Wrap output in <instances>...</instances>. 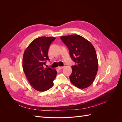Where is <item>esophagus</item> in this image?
<instances>
[{
    "label": "esophagus",
    "instance_id": "1",
    "mask_svg": "<svg viewBox=\"0 0 122 122\" xmlns=\"http://www.w3.org/2000/svg\"><path fill=\"white\" fill-rule=\"evenodd\" d=\"M58 69L59 70H61V69H62L64 68V67H58Z\"/></svg>",
    "mask_w": 122,
    "mask_h": 122
}]
</instances>
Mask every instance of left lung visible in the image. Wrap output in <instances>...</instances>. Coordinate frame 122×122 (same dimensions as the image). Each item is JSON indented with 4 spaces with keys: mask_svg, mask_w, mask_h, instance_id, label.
<instances>
[{
    "mask_svg": "<svg viewBox=\"0 0 122 122\" xmlns=\"http://www.w3.org/2000/svg\"><path fill=\"white\" fill-rule=\"evenodd\" d=\"M69 50L76 65L72 67L71 83L79 88L90 86L95 80L98 69L97 53L92 43L82 36L72 35L60 36Z\"/></svg>",
    "mask_w": 122,
    "mask_h": 122,
    "instance_id": "left-lung-1",
    "label": "left lung"
}]
</instances>
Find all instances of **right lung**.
<instances>
[{"mask_svg":"<svg viewBox=\"0 0 122 122\" xmlns=\"http://www.w3.org/2000/svg\"><path fill=\"white\" fill-rule=\"evenodd\" d=\"M54 37L41 36L35 39L24 51L22 67L26 77L35 90H48L53 86L57 72L54 69L44 68L49 60L48 52Z\"/></svg>","mask_w":122,"mask_h":122,"instance_id":"right-lung-1","label":"right lung"}]
</instances>
